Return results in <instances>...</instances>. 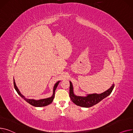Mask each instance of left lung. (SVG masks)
Masks as SVG:
<instances>
[{"instance_id": "1", "label": "left lung", "mask_w": 133, "mask_h": 133, "mask_svg": "<svg viewBox=\"0 0 133 133\" xmlns=\"http://www.w3.org/2000/svg\"><path fill=\"white\" fill-rule=\"evenodd\" d=\"M114 87L113 84L112 87L101 94L88 95L87 97H79L74 95L73 87L71 82H70L69 96L72 102L76 105L83 107H90L99 103L101 100L110 95L112 92Z\"/></svg>"}]
</instances>
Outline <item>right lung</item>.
Segmentation results:
<instances>
[{
	"mask_svg": "<svg viewBox=\"0 0 133 133\" xmlns=\"http://www.w3.org/2000/svg\"><path fill=\"white\" fill-rule=\"evenodd\" d=\"M59 83V81H58L55 84L54 87V89H53V95H52L51 97L48 98H46V99H40V100H34V99H26L22 95H21V93L20 92V91L19 90V89H18L17 87L16 86V84H15L14 79H13L14 87L15 90H16L17 93L20 96V97H21L25 101H26L28 103H29L31 105H32V106H35V107H43V106H47V105L50 104L52 102L53 99L54 98L55 91V90L57 88Z\"/></svg>",
	"mask_w": 133,
	"mask_h": 133,
	"instance_id": "right-lung-1",
	"label": "right lung"
}]
</instances>
